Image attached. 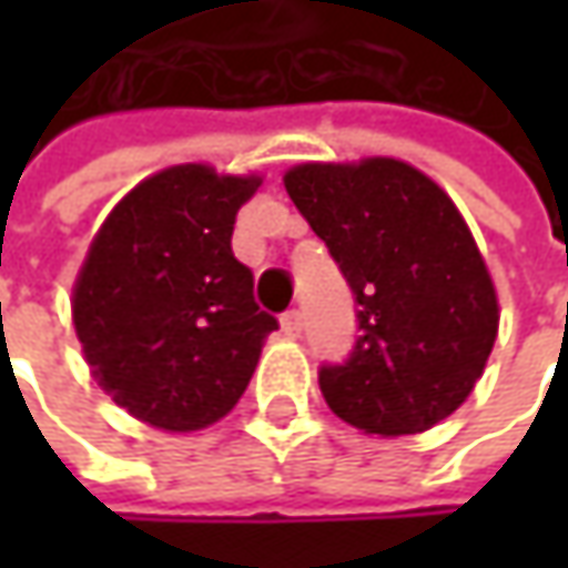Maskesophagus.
Instances as JSON below:
<instances>
[{
	"instance_id": "obj_1",
	"label": "esophagus",
	"mask_w": 568,
	"mask_h": 568,
	"mask_svg": "<svg viewBox=\"0 0 568 568\" xmlns=\"http://www.w3.org/2000/svg\"><path fill=\"white\" fill-rule=\"evenodd\" d=\"M281 332H284L287 338H300V332H303V316H300V310H291V313L281 316Z\"/></svg>"
}]
</instances>
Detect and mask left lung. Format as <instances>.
Masks as SVG:
<instances>
[{
    "label": "left lung",
    "mask_w": 568,
    "mask_h": 568,
    "mask_svg": "<svg viewBox=\"0 0 568 568\" xmlns=\"http://www.w3.org/2000/svg\"><path fill=\"white\" fill-rule=\"evenodd\" d=\"M284 186L357 300L351 357L318 369L328 407L373 436L446 420L484 376L499 328L487 262L455 202L395 158L300 164Z\"/></svg>",
    "instance_id": "obj_1"
}]
</instances>
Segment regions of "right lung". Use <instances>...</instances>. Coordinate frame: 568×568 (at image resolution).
Listing matches in <instances>:
<instances>
[{
  "label": "right lung",
  "instance_id": "1",
  "mask_svg": "<svg viewBox=\"0 0 568 568\" xmlns=\"http://www.w3.org/2000/svg\"><path fill=\"white\" fill-rule=\"evenodd\" d=\"M258 176L180 164L132 189L98 230L72 322L98 385L142 424L205 429L246 392L277 318L258 310L230 236Z\"/></svg>",
  "mask_w": 568,
  "mask_h": 568
}]
</instances>
